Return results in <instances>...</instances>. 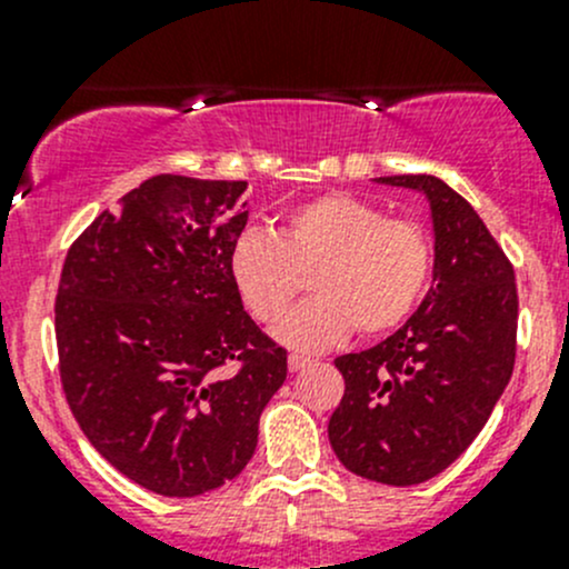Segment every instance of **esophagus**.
I'll use <instances>...</instances> for the list:
<instances>
[{
    "label": "esophagus",
    "mask_w": 569,
    "mask_h": 569,
    "mask_svg": "<svg viewBox=\"0 0 569 569\" xmlns=\"http://www.w3.org/2000/svg\"><path fill=\"white\" fill-rule=\"evenodd\" d=\"M311 363H313L311 358H302V355H289V371H291V375H297V371L308 369V366H311Z\"/></svg>",
    "instance_id": "34e87169"
}]
</instances>
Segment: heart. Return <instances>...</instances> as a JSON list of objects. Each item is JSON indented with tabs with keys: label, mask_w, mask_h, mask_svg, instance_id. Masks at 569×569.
I'll return each mask as SVG.
<instances>
[{
	"label": "heart",
	"mask_w": 569,
	"mask_h": 569,
	"mask_svg": "<svg viewBox=\"0 0 569 569\" xmlns=\"http://www.w3.org/2000/svg\"><path fill=\"white\" fill-rule=\"evenodd\" d=\"M233 289L258 321H278L311 272L317 297L291 311L274 336L300 352H321L358 327L393 330L416 311L432 272V239L407 217L347 192L295 206L274 237L244 231L228 256Z\"/></svg>",
	"instance_id": "obj_1"
}]
</instances>
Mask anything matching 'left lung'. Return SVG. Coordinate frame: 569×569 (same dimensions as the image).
I'll return each mask as SVG.
<instances>
[{
  "instance_id": "obj_1",
  "label": "left lung",
  "mask_w": 569,
  "mask_h": 569,
  "mask_svg": "<svg viewBox=\"0 0 569 569\" xmlns=\"http://www.w3.org/2000/svg\"><path fill=\"white\" fill-rule=\"evenodd\" d=\"M427 194L435 269L427 297L393 336L336 358L343 399L327 423L343 468L410 487L473 443L515 366V269L473 206L435 176L377 178Z\"/></svg>"
}]
</instances>
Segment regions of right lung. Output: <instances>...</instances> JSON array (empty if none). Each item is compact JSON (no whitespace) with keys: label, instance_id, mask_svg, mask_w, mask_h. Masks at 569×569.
<instances>
[{"label":"right lung","instance_id":"1","mask_svg":"<svg viewBox=\"0 0 569 569\" xmlns=\"http://www.w3.org/2000/svg\"><path fill=\"white\" fill-rule=\"evenodd\" d=\"M244 189L148 178L62 263L54 330L68 407L112 468L159 496H203L242 473L286 380V349L258 330L228 272L248 226Z\"/></svg>","mask_w":569,"mask_h":569}]
</instances>
